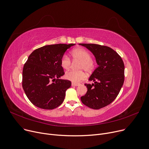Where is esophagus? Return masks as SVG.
<instances>
[{"label":"esophagus","instance_id":"34e87169","mask_svg":"<svg viewBox=\"0 0 149 149\" xmlns=\"http://www.w3.org/2000/svg\"><path fill=\"white\" fill-rule=\"evenodd\" d=\"M80 85V83H74V82L72 83V86H79Z\"/></svg>","mask_w":149,"mask_h":149}]
</instances>
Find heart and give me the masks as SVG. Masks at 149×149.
I'll list each match as a JSON object with an SVG mask.
<instances>
[{"label": "heart", "mask_w": 149, "mask_h": 149, "mask_svg": "<svg viewBox=\"0 0 149 149\" xmlns=\"http://www.w3.org/2000/svg\"><path fill=\"white\" fill-rule=\"evenodd\" d=\"M71 56L74 60L80 61L79 70H69L65 74L66 79L74 83L79 82L85 79L86 77L85 70L88 73H91L95 67V61L91 58V54L86 49L79 48L74 50L71 52ZM60 63L61 67L64 69H69L72 64L70 59L67 55H63L61 57Z\"/></svg>", "instance_id": "b5f03b06"}]
</instances>
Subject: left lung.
Returning <instances> with one entry per match:
<instances>
[{
	"mask_svg": "<svg viewBox=\"0 0 149 149\" xmlns=\"http://www.w3.org/2000/svg\"><path fill=\"white\" fill-rule=\"evenodd\" d=\"M95 56L98 64L85 83L88 91L81 97L84 105L94 109L105 107L117 97L124 82V64L120 56L111 48L95 44H79Z\"/></svg>",
	"mask_w": 149,
	"mask_h": 149,
	"instance_id": "left-lung-1",
	"label": "left lung"
}]
</instances>
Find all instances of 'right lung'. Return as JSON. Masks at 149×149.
<instances>
[{"label":"right lung","mask_w":149,"mask_h":149,"mask_svg":"<svg viewBox=\"0 0 149 149\" xmlns=\"http://www.w3.org/2000/svg\"><path fill=\"white\" fill-rule=\"evenodd\" d=\"M74 45H47L35 50L29 55L23 68L22 88L35 106L52 109L64 101L71 82L59 79L64 74L60 60L67 49Z\"/></svg>","instance_id":"1"}]
</instances>
